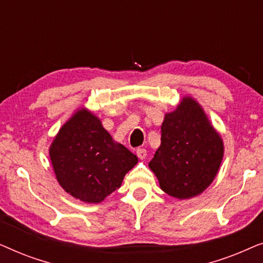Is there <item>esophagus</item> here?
<instances>
[{"label":"esophagus","instance_id":"1","mask_svg":"<svg viewBox=\"0 0 263 263\" xmlns=\"http://www.w3.org/2000/svg\"><path fill=\"white\" fill-rule=\"evenodd\" d=\"M136 156L139 157V159H145L147 156V151L145 148H138L136 149Z\"/></svg>","mask_w":263,"mask_h":263}]
</instances>
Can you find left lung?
<instances>
[{
    "mask_svg": "<svg viewBox=\"0 0 263 263\" xmlns=\"http://www.w3.org/2000/svg\"><path fill=\"white\" fill-rule=\"evenodd\" d=\"M160 146L148 166L161 190L177 199L199 195L213 182L224 157L220 135L192 97L165 115Z\"/></svg>",
    "mask_w": 263,
    "mask_h": 263,
    "instance_id": "1",
    "label": "left lung"
}]
</instances>
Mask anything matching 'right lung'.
<instances>
[{
	"label": "right lung",
	"mask_w": 263,
	"mask_h": 263,
	"mask_svg": "<svg viewBox=\"0 0 263 263\" xmlns=\"http://www.w3.org/2000/svg\"><path fill=\"white\" fill-rule=\"evenodd\" d=\"M60 185L75 199L99 203L120 188L138 157L115 142L92 112L80 109L60 129L49 149Z\"/></svg>",
	"instance_id": "obj_1"
}]
</instances>
